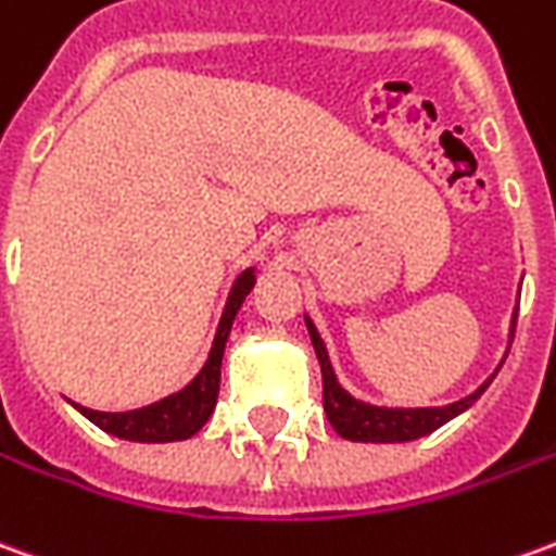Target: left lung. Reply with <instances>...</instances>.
Instances as JSON below:
<instances>
[{"mask_svg":"<svg viewBox=\"0 0 556 556\" xmlns=\"http://www.w3.org/2000/svg\"><path fill=\"white\" fill-rule=\"evenodd\" d=\"M518 321V313H515ZM306 328H309V340L316 349L318 364H321V403H325V413L333 430L352 442H409L418 437L433 433L437 427H442L448 418L460 415L467 406H472L481 397V391L488 388V382L469 394V397L457 400L452 406H440V409H379V406H367L352 394H345L343 388L337 386V376L331 370V361L325 352V343L318 337L316 325L306 318Z\"/></svg>","mask_w":556,"mask_h":556,"instance_id":"1","label":"left lung"}]
</instances>
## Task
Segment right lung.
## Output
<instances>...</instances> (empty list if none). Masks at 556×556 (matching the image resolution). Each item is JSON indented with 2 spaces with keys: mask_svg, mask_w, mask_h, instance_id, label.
<instances>
[{
  "mask_svg": "<svg viewBox=\"0 0 556 556\" xmlns=\"http://www.w3.org/2000/svg\"><path fill=\"white\" fill-rule=\"evenodd\" d=\"M255 286L252 270L240 274V279L231 289V298L225 304L223 321H219V331L213 340L211 358L204 364V370L198 372L195 382L184 388L180 394L165 397L153 403V406H143L135 413H96L87 406H77L80 413L87 415L89 421L96 427H102L104 433H114L119 440L131 442H174V440H189L192 433H198L201 427L207 425V418L213 415L216 397H219V367H223V352L228 343V333H231V321L238 316L243 298L250 294Z\"/></svg>",
  "mask_w": 556,
  "mask_h": 556,
  "instance_id": "right-lung-1",
  "label": "right lung"
}]
</instances>
